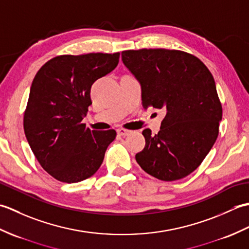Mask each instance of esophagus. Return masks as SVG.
Wrapping results in <instances>:
<instances>
[{"instance_id": "34e87169", "label": "esophagus", "mask_w": 249, "mask_h": 249, "mask_svg": "<svg viewBox=\"0 0 249 249\" xmlns=\"http://www.w3.org/2000/svg\"><path fill=\"white\" fill-rule=\"evenodd\" d=\"M130 133H131V130H129V129H125V128H119L118 129V134L122 137L128 136Z\"/></svg>"}]
</instances>
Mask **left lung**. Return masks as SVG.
I'll return each instance as SVG.
<instances>
[{"label":"left lung","mask_w":249,"mask_h":249,"mask_svg":"<svg viewBox=\"0 0 249 249\" xmlns=\"http://www.w3.org/2000/svg\"><path fill=\"white\" fill-rule=\"evenodd\" d=\"M122 60L141 84L143 108L167 110L158 134L142 131L145 146L136 154L137 162L161 181L187 177L219 133L223 107L212 73L197 56L181 50H125Z\"/></svg>","instance_id":"8db88e82"}]
</instances>
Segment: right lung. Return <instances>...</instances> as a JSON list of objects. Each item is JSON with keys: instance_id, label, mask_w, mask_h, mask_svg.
Wrapping results in <instances>:
<instances>
[{"instance_id": "1", "label": "right lung", "mask_w": 249, "mask_h": 249, "mask_svg": "<svg viewBox=\"0 0 249 249\" xmlns=\"http://www.w3.org/2000/svg\"><path fill=\"white\" fill-rule=\"evenodd\" d=\"M119 57L120 52L57 55L33 79L24 134L39 165L57 181L77 183L92 177L115 139L114 129L91 130L82 120L92 105V84L112 71Z\"/></svg>"}]
</instances>
